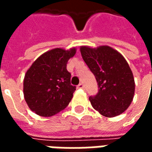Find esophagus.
Returning a JSON list of instances; mask_svg holds the SVG:
<instances>
[{
  "mask_svg": "<svg viewBox=\"0 0 152 152\" xmlns=\"http://www.w3.org/2000/svg\"><path fill=\"white\" fill-rule=\"evenodd\" d=\"M77 88H78V89H85V86L83 85L82 83H80V84H79V85H78V86H77Z\"/></svg>",
  "mask_w": 152,
  "mask_h": 152,
  "instance_id": "esophagus-1",
  "label": "esophagus"
}]
</instances>
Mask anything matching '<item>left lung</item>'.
Masks as SVG:
<instances>
[{
  "label": "left lung",
  "instance_id": "left-lung-1",
  "mask_svg": "<svg viewBox=\"0 0 152 152\" xmlns=\"http://www.w3.org/2000/svg\"><path fill=\"white\" fill-rule=\"evenodd\" d=\"M80 50L99 88L94 97H89L92 107L106 117L122 114L131 104L135 91L134 75L127 61L108 45H82Z\"/></svg>",
  "mask_w": 152,
  "mask_h": 152
}]
</instances>
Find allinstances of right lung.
<instances>
[{"instance_id": "1", "label": "right lung", "mask_w": 152, "mask_h": 152, "mask_svg": "<svg viewBox=\"0 0 152 152\" xmlns=\"http://www.w3.org/2000/svg\"><path fill=\"white\" fill-rule=\"evenodd\" d=\"M76 53L55 48L42 53L28 68L23 80V95L28 107L36 114L50 117L69 104L76 87L71 85L67 61Z\"/></svg>"}]
</instances>
